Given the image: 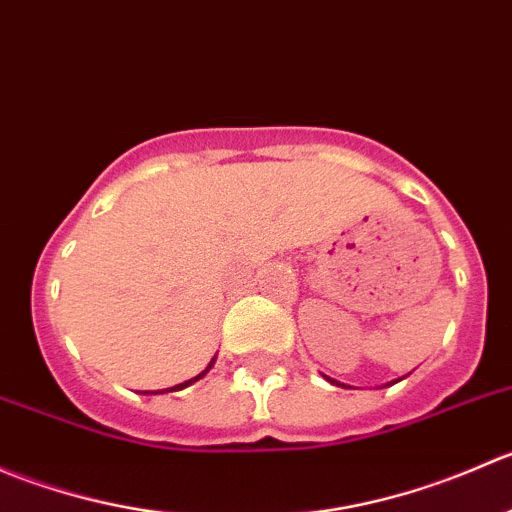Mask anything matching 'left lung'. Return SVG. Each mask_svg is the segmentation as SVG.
Segmentation results:
<instances>
[{
    "label": "left lung",
    "instance_id": "1",
    "mask_svg": "<svg viewBox=\"0 0 512 512\" xmlns=\"http://www.w3.org/2000/svg\"><path fill=\"white\" fill-rule=\"evenodd\" d=\"M406 376H409V374H406ZM406 376H401V379H406ZM324 379H327V381H329V384H337V386H344V384H339V381L329 379V376H324ZM401 379H394V381H389V384H386V386H394V384H396V381H401Z\"/></svg>",
    "mask_w": 512,
    "mask_h": 512
}]
</instances>
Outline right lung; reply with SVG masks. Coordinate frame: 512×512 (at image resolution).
<instances>
[{
    "label": "right lung",
    "instance_id": "add662e5",
    "mask_svg": "<svg viewBox=\"0 0 512 512\" xmlns=\"http://www.w3.org/2000/svg\"><path fill=\"white\" fill-rule=\"evenodd\" d=\"M213 364H215V356H213V359H210V364H208V366H205V369H203V371H200V374H198V376H193V379L183 381V384H178V386H170V389H163V391H148V394H165V391H180V389H185V386H190V384H195V381H200V379H203V376H205V374H208V371H210V369H213Z\"/></svg>",
    "mask_w": 512,
    "mask_h": 512
}]
</instances>
